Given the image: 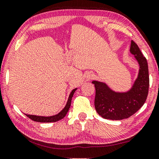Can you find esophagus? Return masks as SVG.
Masks as SVG:
<instances>
[{
	"label": "esophagus",
	"instance_id": "1",
	"mask_svg": "<svg viewBox=\"0 0 159 159\" xmlns=\"http://www.w3.org/2000/svg\"><path fill=\"white\" fill-rule=\"evenodd\" d=\"M93 77H94V75H93V74H89L88 76V80H90V79H92Z\"/></svg>",
	"mask_w": 159,
	"mask_h": 159
}]
</instances>
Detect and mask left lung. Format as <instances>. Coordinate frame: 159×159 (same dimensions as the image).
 <instances>
[{
	"instance_id": "obj_1",
	"label": "left lung",
	"mask_w": 159,
	"mask_h": 159,
	"mask_svg": "<svg viewBox=\"0 0 159 159\" xmlns=\"http://www.w3.org/2000/svg\"><path fill=\"white\" fill-rule=\"evenodd\" d=\"M130 53L140 65L138 78L132 88L125 93H116L103 82L93 81L95 84V108L100 116L106 119L121 120L138 111L147 99L149 88L148 62L138 45L131 41Z\"/></svg>"
}]
</instances>
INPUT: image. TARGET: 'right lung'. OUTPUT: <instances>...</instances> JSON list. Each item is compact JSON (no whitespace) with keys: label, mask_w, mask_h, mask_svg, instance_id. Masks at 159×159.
<instances>
[{"label":"right lung","mask_w":159,"mask_h":159,"mask_svg":"<svg viewBox=\"0 0 159 159\" xmlns=\"http://www.w3.org/2000/svg\"><path fill=\"white\" fill-rule=\"evenodd\" d=\"M76 90H77V88L74 89V90L71 91L70 95H69L68 101H67L66 106H65L64 109H63L60 113H58V114L54 115V116H35V115H29V114H25V115L27 117H29L30 119H32V120H33L34 121H38V122H55V121L61 120V119H63L65 116H66L67 112H68V111L71 106V98H72L73 95L74 93H75Z\"/></svg>","instance_id":"right-lung-1"}]
</instances>
